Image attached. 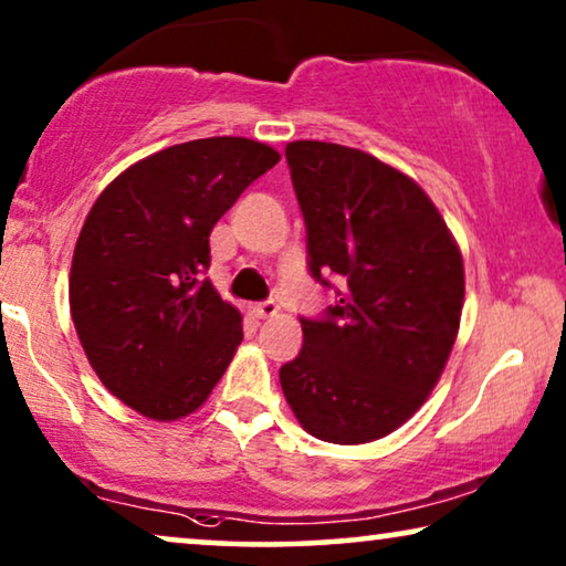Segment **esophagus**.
Here are the masks:
<instances>
[{"label": "esophagus", "instance_id": "34e87169", "mask_svg": "<svg viewBox=\"0 0 566 566\" xmlns=\"http://www.w3.org/2000/svg\"><path fill=\"white\" fill-rule=\"evenodd\" d=\"M250 312H252L254 319H273V316L281 312V308H277L275 301H262V304H254Z\"/></svg>", "mask_w": 566, "mask_h": 566}]
</instances>
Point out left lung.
Wrapping results in <instances>:
<instances>
[{"mask_svg":"<svg viewBox=\"0 0 566 566\" xmlns=\"http://www.w3.org/2000/svg\"><path fill=\"white\" fill-rule=\"evenodd\" d=\"M308 270L343 293L301 319L304 347L281 386L308 436L337 446L386 438L424 405L459 335L463 258L412 177L350 146H285Z\"/></svg>","mask_w":566,"mask_h":566,"instance_id":"left-lung-1","label":"left lung"}]
</instances>
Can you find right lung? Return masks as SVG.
Masks as SVG:
<instances>
[{"mask_svg":"<svg viewBox=\"0 0 566 566\" xmlns=\"http://www.w3.org/2000/svg\"><path fill=\"white\" fill-rule=\"evenodd\" d=\"M277 161L252 138H198L123 169L90 208L69 306L97 378L138 415H192L234 358L242 314L203 277L208 237Z\"/></svg>","mask_w":566,"mask_h":566,"instance_id":"obj_1","label":"right lung"}]
</instances>
